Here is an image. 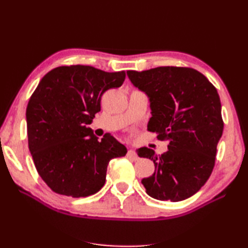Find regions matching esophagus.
<instances>
[{
	"mask_svg": "<svg viewBox=\"0 0 248 248\" xmlns=\"http://www.w3.org/2000/svg\"><path fill=\"white\" fill-rule=\"evenodd\" d=\"M127 156H128L129 158L133 159V161H136V159H138V155L136 154V152H134V151H133L132 149H130V150L128 151V153H127Z\"/></svg>",
	"mask_w": 248,
	"mask_h": 248,
	"instance_id": "34e87169",
	"label": "esophagus"
}]
</instances>
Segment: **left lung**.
Listing matches in <instances>:
<instances>
[{
	"mask_svg": "<svg viewBox=\"0 0 248 248\" xmlns=\"http://www.w3.org/2000/svg\"><path fill=\"white\" fill-rule=\"evenodd\" d=\"M127 75L149 98L152 117L148 130L169 142V150L161 155L145 146L137 150L140 157L150 158L155 166L153 175L141 180L146 194L173 202L189 198L211 175L223 133L216 87L190 68L159 66L127 71Z\"/></svg>",
	"mask_w": 248,
	"mask_h": 248,
	"instance_id": "1",
	"label": "left lung"
}]
</instances>
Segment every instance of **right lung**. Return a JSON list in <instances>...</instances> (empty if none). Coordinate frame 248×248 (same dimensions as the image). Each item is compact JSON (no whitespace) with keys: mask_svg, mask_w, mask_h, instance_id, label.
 I'll use <instances>...</instances> for the list:
<instances>
[{"mask_svg":"<svg viewBox=\"0 0 248 248\" xmlns=\"http://www.w3.org/2000/svg\"><path fill=\"white\" fill-rule=\"evenodd\" d=\"M124 78V71L71 65L40 79L26 109L28 146L39 176L54 192L74 198L96 194L109 161L127 154L110 133L98 141L87 127L100 111L103 94Z\"/></svg>","mask_w":248,"mask_h":248,"instance_id":"obj_1","label":"right lung"}]
</instances>
